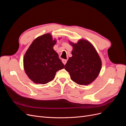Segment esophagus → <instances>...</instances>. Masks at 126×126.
<instances>
[{"label":"esophagus","instance_id":"esophagus-1","mask_svg":"<svg viewBox=\"0 0 126 126\" xmlns=\"http://www.w3.org/2000/svg\"><path fill=\"white\" fill-rule=\"evenodd\" d=\"M62 62L64 64V65H65L66 63H67V60L66 59H63L62 60Z\"/></svg>","mask_w":126,"mask_h":126}]
</instances>
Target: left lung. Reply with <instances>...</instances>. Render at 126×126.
I'll return each mask as SVG.
<instances>
[{"label": "left lung", "instance_id": "obj_1", "mask_svg": "<svg viewBox=\"0 0 126 126\" xmlns=\"http://www.w3.org/2000/svg\"><path fill=\"white\" fill-rule=\"evenodd\" d=\"M73 46L72 56L64 66L71 80L79 85H87L92 82L99 74L101 62L96 50L89 42L80 40Z\"/></svg>", "mask_w": 126, "mask_h": 126}]
</instances>
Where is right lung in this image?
<instances>
[{"label":"right lung","instance_id":"add662e5","mask_svg":"<svg viewBox=\"0 0 126 126\" xmlns=\"http://www.w3.org/2000/svg\"><path fill=\"white\" fill-rule=\"evenodd\" d=\"M56 43L50 33L34 40L26 52L24 69L28 77L36 83L46 84L54 79L56 73L64 65L53 47Z\"/></svg>","mask_w":126,"mask_h":126}]
</instances>
